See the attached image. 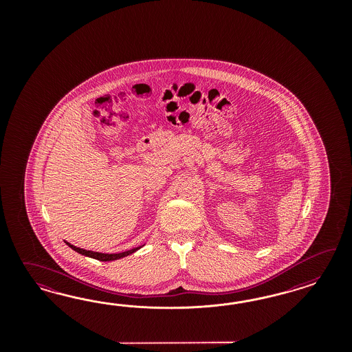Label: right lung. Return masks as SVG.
Masks as SVG:
<instances>
[{"label":"right lung","mask_w":352,"mask_h":352,"mask_svg":"<svg viewBox=\"0 0 352 352\" xmlns=\"http://www.w3.org/2000/svg\"><path fill=\"white\" fill-rule=\"evenodd\" d=\"M67 245L69 246L71 249H74L75 252L77 253H80V254H82V256H90V258H94V259H98V261H102V262H109V261H116V259H120V258H124V256H130V254H133L134 252H137L139 250L142 246H138V248H134V249H130V250H126V252H122V253H116V254H106V253H99V252H91V250H85V249H81V248H77V246L72 245V244H69V243H67V241H64Z\"/></svg>","instance_id":"right-lung-1"}]
</instances>
